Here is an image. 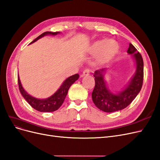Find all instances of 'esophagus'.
<instances>
[{
  "label": "esophagus",
  "instance_id": "34e87169",
  "mask_svg": "<svg viewBox=\"0 0 160 160\" xmlns=\"http://www.w3.org/2000/svg\"><path fill=\"white\" fill-rule=\"evenodd\" d=\"M89 73H90V70H89V69H85L83 71V72H82V74L81 77H84V76L89 75Z\"/></svg>",
  "mask_w": 160,
  "mask_h": 160
}]
</instances>
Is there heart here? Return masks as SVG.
Segmentation results:
<instances>
[{"instance_id":"obj_1","label":"heart","mask_w":160,"mask_h":160,"mask_svg":"<svg viewBox=\"0 0 160 160\" xmlns=\"http://www.w3.org/2000/svg\"><path fill=\"white\" fill-rule=\"evenodd\" d=\"M90 50L93 54H98V61L104 63L111 59L117 53L118 44L113 40H98L92 43Z\"/></svg>"}]
</instances>
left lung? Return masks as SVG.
<instances>
[{"label":"left lung","instance_id":"1","mask_svg":"<svg viewBox=\"0 0 160 160\" xmlns=\"http://www.w3.org/2000/svg\"><path fill=\"white\" fill-rule=\"evenodd\" d=\"M128 54H132L136 62V69L134 75L126 86L125 89L117 94L110 91L104 79L105 69L95 71V85L92 92V99L96 107L106 112H112L120 111L128 107L140 92L144 79V62L141 54L136 48L130 43L127 50Z\"/></svg>","mask_w":160,"mask_h":160}]
</instances>
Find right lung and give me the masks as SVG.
I'll list each match as a JSON object with an SVG mask.
<instances>
[{"label":"right lung","mask_w":160,"mask_h":160,"mask_svg":"<svg viewBox=\"0 0 160 160\" xmlns=\"http://www.w3.org/2000/svg\"><path fill=\"white\" fill-rule=\"evenodd\" d=\"M59 32H46L43 33L40 36L36 38L34 40H33L30 43L36 42L40 38L43 37L46 35H57L59 34ZM79 78L78 74H75L72 76L69 77L68 78L66 79L64 82L62 83L58 90L54 93L53 95L47 98L44 99H39L32 97L28 93L22 86L21 82L19 78V75H18V87L19 90L21 92L22 95L25 98V100L28 102L30 105L36 109V111L43 112H53L62 106L65 98L67 96L68 92V90L71 85L73 84L75 81L78 80Z\"/></svg>","instance_id":"right-lung-1"}]
</instances>
